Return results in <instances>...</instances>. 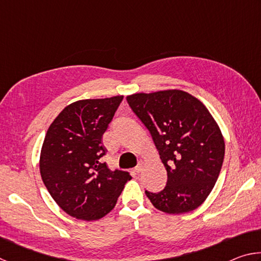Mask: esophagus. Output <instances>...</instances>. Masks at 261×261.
<instances>
[{
	"label": "esophagus",
	"instance_id": "obj_1",
	"mask_svg": "<svg viewBox=\"0 0 261 261\" xmlns=\"http://www.w3.org/2000/svg\"><path fill=\"white\" fill-rule=\"evenodd\" d=\"M141 170H143V165H141V163H139V165L135 168V171H136V173H140Z\"/></svg>",
	"mask_w": 261,
	"mask_h": 261
}]
</instances>
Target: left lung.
Listing matches in <instances>:
<instances>
[{"label":"left lung","instance_id":"1","mask_svg":"<svg viewBox=\"0 0 261 261\" xmlns=\"http://www.w3.org/2000/svg\"><path fill=\"white\" fill-rule=\"evenodd\" d=\"M134 113L151 132L167 170L162 191H145L153 206L168 214L199 207L219 177L224 139L210 110L182 90H165L126 96Z\"/></svg>","mask_w":261,"mask_h":261}]
</instances>
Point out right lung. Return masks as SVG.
<instances>
[{
  "mask_svg": "<svg viewBox=\"0 0 261 261\" xmlns=\"http://www.w3.org/2000/svg\"><path fill=\"white\" fill-rule=\"evenodd\" d=\"M122 100L123 95H115L76 101L48 127L39 160L41 178L56 204L72 218H103L132 178L101 162L107 152L102 136Z\"/></svg>",
  "mask_w": 261,
  "mask_h": 261,
  "instance_id": "right-lung-1",
  "label": "right lung"
}]
</instances>
